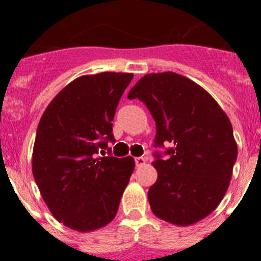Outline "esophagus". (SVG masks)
I'll return each instance as SVG.
<instances>
[{
    "instance_id": "34e87169",
    "label": "esophagus",
    "mask_w": 261,
    "mask_h": 261,
    "mask_svg": "<svg viewBox=\"0 0 261 261\" xmlns=\"http://www.w3.org/2000/svg\"><path fill=\"white\" fill-rule=\"evenodd\" d=\"M145 163H146L145 158H143V156L135 158V164H136V167H143V165L145 164Z\"/></svg>"
}]
</instances>
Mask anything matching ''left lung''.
I'll return each mask as SVG.
<instances>
[{
  "mask_svg": "<svg viewBox=\"0 0 261 261\" xmlns=\"http://www.w3.org/2000/svg\"><path fill=\"white\" fill-rule=\"evenodd\" d=\"M128 98L143 101L154 117L155 144L174 145L168 159L155 154L152 162V213L175 226L203 220L225 197L238 158L230 118L206 89L174 72L144 75Z\"/></svg>",
  "mask_w": 261,
  "mask_h": 261,
  "instance_id": "8db88e82",
  "label": "left lung"
}]
</instances>
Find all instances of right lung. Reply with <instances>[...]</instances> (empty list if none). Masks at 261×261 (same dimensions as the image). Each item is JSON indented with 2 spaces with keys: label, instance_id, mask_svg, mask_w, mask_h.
Masks as SVG:
<instances>
[{
  "label": "right lung",
  "instance_id": "obj_1",
  "mask_svg": "<svg viewBox=\"0 0 261 261\" xmlns=\"http://www.w3.org/2000/svg\"><path fill=\"white\" fill-rule=\"evenodd\" d=\"M133 73L82 75L48 105L33 149V175L49 211L78 232L109 225L135 169L133 156H97Z\"/></svg>",
  "mask_w": 261,
  "mask_h": 261
}]
</instances>
